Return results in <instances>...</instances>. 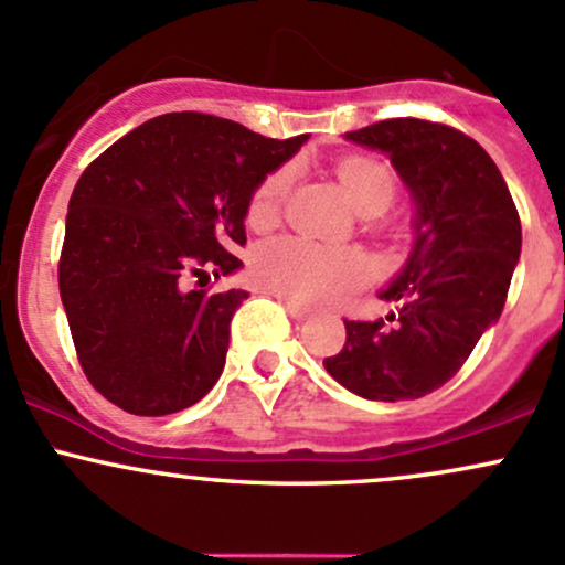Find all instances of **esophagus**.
<instances>
[{"label": "esophagus", "instance_id": "34e87169", "mask_svg": "<svg viewBox=\"0 0 565 565\" xmlns=\"http://www.w3.org/2000/svg\"><path fill=\"white\" fill-rule=\"evenodd\" d=\"M281 300H284V308H287L289 316H295V319H306L308 308H302L300 302H295V300H287V297H281Z\"/></svg>", "mask_w": 565, "mask_h": 565}]
</instances>
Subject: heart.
<instances>
[{"mask_svg": "<svg viewBox=\"0 0 565 565\" xmlns=\"http://www.w3.org/2000/svg\"><path fill=\"white\" fill-rule=\"evenodd\" d=\"M338 182L345 198L359 214H381L392 206L396 198V173L388 163L377 158H345L338 163ZM289 184H292V169L270 171L259 179L254 188L246 220L257 231L273 227L281 216L284 201H287ZM252 270L263 287L276 292L297 297L300 302H330L349 295L367 278V263L359 252L340 249V246H321L313 241L284 238L265 241L257 246L252 257Z\"/></svg>", "mask_w": 565, "mask_h": 565, "instance_id": "obj_1", "label": "heart"}]
</instances>
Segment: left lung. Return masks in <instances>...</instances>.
<instances>
[{
  "mask_svg": "<svg viewBox=\"0 0 565 565\" xmlns=\"http://www.w3.org/2000/svg\"><path fill=\"white\" fill-rule=\"evenodd\" d=\"M345 139L392 158L415 201V241L381 292L399 311L345 321L343 349L324 367L364 399H418L463 367L501 316L520 259V216L491 154L456 128L394 117Z\"/></svg>",
  "mask_w": 565,
  "mask_h": 565,
  "instance_id": "8db88e82",
  "label": "left lung"
}]
</instances>
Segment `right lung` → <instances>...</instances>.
I'll return each instance as SVG.
<instances>
[{"label": "right lung", "instance_id": "add662e5", "mask_svg": "<svg viewBox=\"0 0 565 565\" xmlns=\"http://www.w3.org/2000/svg\"><path fill=\"white\" fill-rule=\"evenodd\" d=\"M308 134L268 139L203 111H169L83 171L66 214L58 289L83 373L111 405L169 415L203 399L225 367L244 289H188L241 268L259 179Z\"/></svg>", "mask_w": 565, "mask_h": 565}]
</instances>
